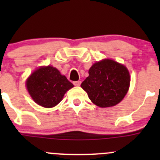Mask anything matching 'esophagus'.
Listing matches in <instances>:
<instances>
[{
    "instance_id": "1",
    "label": "esophagus",
    "mask_w": 160,
    "mask_h": 160,
    "mask_svg": "<svg viewBox=\"0 0 160 160\" xmlns=\"http://www.w3.org/2000/svg\"><path fill=\"white\" fill-rule=\"evenodd\" d=\"M80 83H81V81H80V80H78V81H74V82H73L74 86H77V87L80 86Z\"/></svg>"
}]
</instances>
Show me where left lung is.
<instances>
[{
    "instance_id": "1",
    "label": "left lung",
    "mask_w": 160,
    "mask_h": 160,
    "mask_svg": "<svg viewBox=\"0 0 160 160\" xmlns=\"http://www.w3.org/2000/svg\"><path fill=\"white\" fill-rule=\"evenodd\" d=\"M129 85L126 67L111 59H104L90 67L89 77L80 86L93 104L108 108L116 105L125 98Z\"/></svg>"
}]
</instances>
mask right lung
I'll use <instances>...</instances> for the list:
<instances>
[{"label": "right lung", "instance_id": "obj_1", "mask_svg": "<svg viewBox=\"0 0 160 160\" xmlns=\"http://www.w3.org/2000/svg\"><path fill=\"white\" fill-rule=\"evenodd\" d=\"M26 86L35 103L45 108H52L62 101L66 92L73 85L57 69L48 66L32 72Z\"/></svg>", "mask_w": 160, "mask_h": 160}]
</instances>
